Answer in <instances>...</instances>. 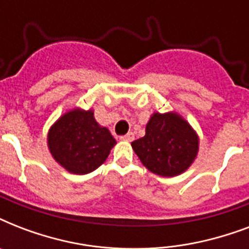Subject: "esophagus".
I'll list each match as a JSON object with an SVG mask.
<instances>
[{
	"label": "esophagus",
	"instance_id": "obj_1",
	"mask_svg": "<svg viewBox=\"0 0 249 249\" xmlns=\"http://www.w3.org/2000/svg\"><path fill=\"white\" fill-rule=\"evenodd\" d=\"M121 140L126 141V142H132V141L134 140V134H133L132 132H129L128 134H125V136L121 137Z\"/></svg>",
	"mask_w": 249,
	"mask_h": 249
}]
</instances>
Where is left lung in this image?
Returning a JSON list of instances; mask_svg holds the SVG:
<instances>
[{
	"label": "left lung",
	"instance_id": "1",
	"mask_svg": "<svg viewBox=\"0 0 249 249\" xmlns=\"http://www.w3.org/2000/svg\"><path fill=\"white\" fill-rule=\"evenodd\" d=\"M199 136L179 113L154 112L146 134L132 142L141 163L160 177H176L193 165L199 152Z\"/></svg>",
	"mask_w": 249,
	"mask_h": 249
}]
</instances>
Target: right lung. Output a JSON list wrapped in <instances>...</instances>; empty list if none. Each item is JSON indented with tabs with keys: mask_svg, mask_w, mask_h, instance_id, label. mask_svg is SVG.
I'll return each instance as SVG.
<instances>
[{
	"mask_svg": "<svg viewBox=\"0 0 249 249\" xmlns=\"http://www.w3.org/2000/svg\"><path fill=\"white\" fill-rule=\"evenodd\" d=\"M116 140L94 117V109L66 111L48 132L53 159L72 174H88L105 163Z\"/></svg>",
	"mask_w": 249,
	"mask_h": 249,
	"instance_id": "1",
	"label": "right lung"
}]
</instances>
